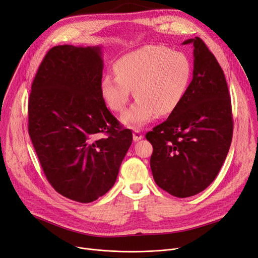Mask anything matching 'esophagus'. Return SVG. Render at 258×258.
<instances>
[{
	"label": "esophagus",
	"instance_id": "1",
	"mask_svg": "<svg viewBox=\"0 0 258 258\" xmlns=\"http://www.w3.org/2000/svg\"><path fill=\"white\" fill-rule=\"evenodd\" d=\"M133 138H134V141H139L140 139L144 138V134H142L140 130H134V133H133Z\"/></svg>",
	"mask_w": 258,
	"mask_h": 258
}]
</instances>
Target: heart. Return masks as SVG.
Instances as JSON below:
<instances>
[{
	"label": "heart",
	"instance_id": "obj_1",
	"mask_svg": "<svg viewBox=\"0 0 258 258\" xmlns=\"http://www.w3.org/2000/svg\"><path fill=\"white\" fill-rule=\"evenodd\" d=\"M113 70L116 75H104L102 94L111 110L121 112L134 90L137 100L122 116L130 126L145 125L155 113L163 117L174 111L191 78L188 57L163 45H148L124 55Z\"/></svg>",
	"mask_w": 258,
	"mask_h": 258
}]
</instances>
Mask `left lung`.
Here are the masks:
<instances>
[{
  "label": "left lung",
  "mask_w": 258,
  "mask_h": 258,
  "mask_svg": "<svg viewBox=\"0 0 258 258\" xmlns=\"http://www.w3.org/2000/svg\"><path fill=\"white\" fill-rule=\"evenodd\" d=\"M194 45V78L182 102L146 138L155 183L177 198L203 191L220 171L233 137L230 93L224 73L201 38Z\"/></svg>",
  "instance_id": "left-lung-1"
}]
</instances>
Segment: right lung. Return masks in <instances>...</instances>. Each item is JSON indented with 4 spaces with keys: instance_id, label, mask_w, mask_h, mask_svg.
<instances>
[{
    "instance_id": "1",
    "label": "right lung",
    "mask_w": 258,
    "mask_h": 258,
    "mask_svg": "<svg viewBox=\"0 0 258 258\" xmlns=\"http://www.w3.org/2000/svg\"><path fill=\"white\" fill-rule=\"evenodd\" d=\"M101 46L56 45L36 73L28 100V134L46 179L80 203L116 182L133 134L107 109L101 90Z\"/></svg>"
}]
</instances>
